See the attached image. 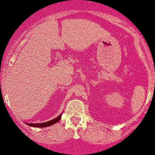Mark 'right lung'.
<instances>
[{
  "instance_id": "add662e5",
  "label": "right lung",
  "mask_w": 155,
  "mask_h": 155,
  "mask_svg": "<svg viewBox=\"0 0 155 155\" xmlns=\"http://www.w3.org/2000/svg\"><path fill=\"white\" fill-rule=\"evenodd\" d=\"M61 117L62 115H59L58 118L52 119L51 121L46 122V123H42V124H27L29 126H31V127H37V128H44V127H48V126H50V125H52L58 123L60 119H61Z\"/></svg>"
}]
</instances>
